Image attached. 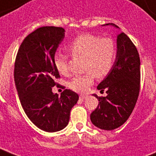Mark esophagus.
<instances>
[{
  "instance_id": "1",
  "label": "esophagus",
  "mask_w": 156,
  "mask_h": 156,
  "mask_svg": "<svg viewBox=\"0 0 156 156\" xmlns=\"http://www.w3.org/2000/svg\"><path fill=\"white\" fill-rule=\"evenodd\" d=\"M86 98H87V96H85V95H80V96H79V99L82 100V101L85 100Z\"/></svg>"
}]
</instances>
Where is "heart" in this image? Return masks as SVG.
<instances>
[{
    "instance_id": "heart-1",
    "label": "heart",
    "mask_w": 156,
    "mask_h": 156,
    "mask_svg": "<svg viewBox=\"0 0 156 156\" xmlns=\"http://www.w3.org/2000/svg\"><path fill=\"white\" fill-rule=\"evenodd\" d=\"M69 51L73 56L84 57L83 75L74 76L69 83V87L77 92H85L93 83L95 76L103 78L112 69L117 55L115 41L110 38H102L93 34H83L76 37L68 46ZM54 65L62 75L69 73L68 55L56 52L54 55Z\"/></svg>"
}]
</instances>
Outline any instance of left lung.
I'll use <instances>...</instances> for the list:
<instances>
[{
	"instance_id": "obj_1",
	"label": "left lung",
	"mask_w": 156,
	"mask_h": 156,
	"mask_svg": "<svg viewBox=\"0 0 156 156\" xmlns=\"http://www.w3.org/2000/svg\"><path fill=\"white\" fill-rule=\"evenodd\" d=\"M119 28L114 23H106ZM140 57L136 46L125 33L117 36V55L115 64L97 89L105 91L100 97L96 110L91 113V123L103 130H114L128 120L133 110L140 91Z\"/></svg>"
}]
</instances>
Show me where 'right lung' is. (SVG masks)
Instances as JSON below:
<instances>
[{
	"mask_svg": "<svg viewBox=\"0 0 156 156\" xmlns=\"http://www.w3.org/2000/svg\"><path fill=\"white\" fill-rule=\"evenodd\" d=\"M63 28L46 26L26 37L18 51L15 83L20 103L28 119L41 130L54 133L64 129L78 95L66 89L59 96L52 92L59 78L54 55L65 38Z\"/></svg>",
	"mask_w": 156,
	"mask_h": 156,
	"instance_id": "1",
	"label": "right lung"
}]
</instances>
